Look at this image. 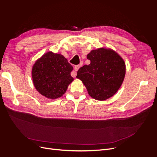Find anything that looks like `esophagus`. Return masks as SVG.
<instances>
[{"label":"esophagus","mask_w":157,"mask_h":157,"mask_svg":"<svg viewBox=\"0 0 157 157\" xmlns=\"http://www.w3.org/2000/svg\"><path fill=\"white\" fill-rule=\"evenodd\" d=\"M80 68V66L79 65H76L75 68H74V71H73L72 73H71V76H72L73 77H75L76 76H77V71L78 70V69Z\"/></svg>","instance_id":"esophagus-1"}]
</instances>
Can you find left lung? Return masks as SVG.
<instances>
[{
  "label": "left lung",
  "instance_id": "obj_1",
  "mask_svg": "<svg viewBox=\"0 0 157 157\" xmlns=\"http://www.w3.org/2000/svg\"><path fill=\"white\" fill-rule=\"evenodd\" d=\"M89 65L80 67L77 78L82 82L90 97L104 101L115 95L124 81L126 64L117 52L111 48L92 50L87 55Z\"/></svg>",
  "mask_w": 157,
  "mask_h": 157
}]
</instances>
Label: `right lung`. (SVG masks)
<instances>
[{
	"label": "right lung",
	"instance_id": "obj_1",
	"mask_svg": "<svg viewBox=\"0 0 157 157\" xmlns=\"http://www.w3.org/2000/svg\"><path fill=\"white\" fill-rule=\"evenodd\" d=\"M73 67L61 54L46 52L33 65L31 76L38 92L50 99L61 97L74 78L71 76Z\"/></svg>",
	"mask_w": 157,
	"mask_h": 157
}]
</instances>
